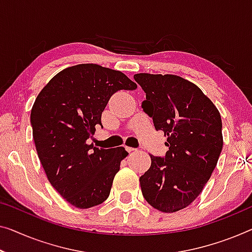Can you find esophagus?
Here are the masks:
<instances>
[{
  "instance_id": "obj_1",
  "label": "esophagus",
  "mask_w": 252,
  "mask_h": 252,
  "mask_svg": "<svg viewBox=\"0 0 252 252\" xmlns=\"http://www.w3.org/2000/svg\"><path fill=\"white\" fill-rule=\"evenodd\" d=\"M126 152H129V153H131V152H134V148H132V147H127V146H126Z\"/></svg>"
}]
</instances>
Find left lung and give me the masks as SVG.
<instances>
[{
  "instance_id": "1",
  "label": "left lung",
  "mask_w": 252,
  "mask_h": 252,
  "mask_svg": "<svg viewBox=\"0 0 252 252\" xmlns=\"http://www.w3.org/2000/svg\"><path fill=\"white\" fill-rule=\"evenodd\" d=\"M146 93L141 107L156 130L167 136L164 157L150 155L140 176L142 196L163 213L186 208L196 199L216 167L223 148L222 119L201 89L174 74L133 76Z\"/></svg>"
}]
</instances>
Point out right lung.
Returning <instances> with one entry per match:
<instances>
[{
	"mask_svg": "<svg viewBox=\"0 0 252 252\" xmlns=\"http://www.w3.org/2000/svg\"><path fill=\"white\" fill-rule=\"evenodd\" d=\"M136 88L121 71L88 63L62 70L37 96L30 114L37 154L52 187L74 207H94L110 196L127 152L88 140L111 96Z\"/></svg>",
	"mask_w": 252,
	"mask_h": 252,
	"instance_id": "right-lung-1",
	"label": "right lung"
}]
</instances>
